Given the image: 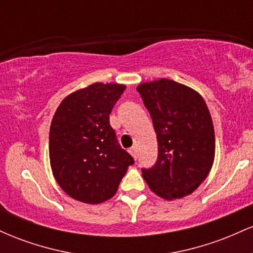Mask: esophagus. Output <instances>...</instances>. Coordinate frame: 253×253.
Masks as SVG:
<instances>
[{"label": "esophagus", "mask_w": 253, "mask_h": 253, "mask_svg": "<svg viewBox=\"0 0 253 253\" xmlns=\"http://www.w3.org/2000/svg\"><path fill=\"white\" fill-rule=\"evenodd\" d=\"M129 153L133 156V158L136 159V149H135V147H130Z\"/></svg>", "instance_id": "esophagus-1"}]
</instances>
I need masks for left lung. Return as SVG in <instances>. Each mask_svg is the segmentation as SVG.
Wrapping results in <instances>:
<instances>
[{"label": "left lung", "instance_id": "1", "mask_svg": "<svg viewBox=\"0 0 253 253\" xmlns=\"http://www.w3.org/2000/svg\"><path fill=\"white\" fill-rule=\"evenodd\" d=\"M136 90L152 118L158 157L141 169L150 189L165 200L181 199L205 181L215 155L211 113L201 95L175 81L139 84Z\"/></svg>", "mask_w": 253, "mask_h": 253}]
</instances>
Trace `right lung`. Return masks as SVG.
<instances>
[{
	"label": "right lung",
	"mask_w": 253,
	"mask_h": 253,
	"mask_svg": "<svg viewBox=\"0 0 253 253\" xmlns=\"http://www.w3.org/2000/svg\"><path fill=\"white\" fill-rule=\"evenodd\" d=\"M126 86L94 83L66 96L50 128V162L60 188L96 205L109 200L134 159L118 143L109 114Z\"/></svg>",
	"instance_id": "1"
}]
</instances>
